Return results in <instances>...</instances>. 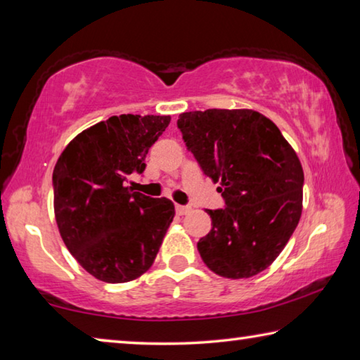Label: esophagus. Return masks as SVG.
Instances as JSON below:
<instances>
[{"mask_svg":"<svg viewBox=\"0 0 360 360\" xmlns=\"http://www.w3.org/2000/svg\"><path fill=\"white\" fill-rule=\"evenodd\" d=\"M192 211L191 206H184V205H176V212H178L179 216H186L188 212Z\"/></svg>","mask_w":360,"mask_h":360,"instance_id":"34e87169","label":"esophagus"}]
</instances>
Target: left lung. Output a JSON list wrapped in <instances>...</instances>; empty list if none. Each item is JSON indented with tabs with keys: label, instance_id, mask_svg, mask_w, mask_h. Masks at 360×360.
<instances>
[{
	"label": "left lung",
	"instance_id": "1",
	"mask_svg": "<svg viewBox=\"0 0 360 360\" xmlns=\"http://www.w3.org/2000/svg\"><path fill=\"white\" fill-rule=\"evenodd\" d=\"M178 129L203 173L217 182L224 210L198 252L216 275L241 279L278 257L302 216L303 168L278 127L252 109L182 112Z\"/></svg>",
	"mask_w": 360,
	"mask_h": 360
}]
</instances>
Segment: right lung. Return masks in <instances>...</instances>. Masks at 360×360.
<instances>
[{"label": "right lung", "mask_w": 360, "mask_h": 360, "mask_svg": "<svg viewBox=\"0 0 360 360\" xmlns=\"http://www.w3.org/2000/svg\"><path fill=\"white\" fill-rule=\"evenodd\" d=\"M169 115H112L72 139L53 168V211L62 240L85 271L105 283L133 281L154 264L174 217L165 197L127 186Z\"/></svg>", "instance_id": "obj_1"}]
</instances>
